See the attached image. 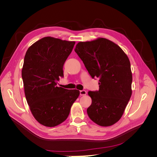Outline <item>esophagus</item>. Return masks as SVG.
<instances>
[{
    "label": "esophagus",
    "mask_w": 157,
    "mask_h": 157,
    "mask_svg": "<svg viewBox=\"0 0 157 157\" xmlns=\"http://www.w3.org/2000/svg\"><path fill=\"white\" fill-rule=\"evenodd\" d=\"M87 92L86 90H80V96H85V95H86Z\"/></svg>",
    "instance_id": "1"
}]
</instances>
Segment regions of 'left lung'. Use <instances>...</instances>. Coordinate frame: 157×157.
<instances>
[{
	"instance_id": "8db88e82",
	"label": "left lung",
	"mask_w": 157,
	"mask_h": 157,
	"mask_svg": "<svg viewBox=\"0 0 157 157\" xmlns=\"http://www.w3.org/2000/svg\"><path fill=\"white\" fill-rule=\"evenodd\" d=\"M75 51L92 78H99L98 91H89L92 104L87 109L93 122L109 126L121 119L132 96L130 60L119 46L104 38L80 42Z\"/></svg>"
}]
</instances>
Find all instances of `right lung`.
Segmentation results:
<instances>
[{
  "instance_id": "1",
  "label": "right lung",
  "mask_w": 157,
  "mask_h": 157,
  "mask_svg": "<svg viewBox=\"0 0 157 157\" xmlns=\"http://www.w3.org/2000/svg\"><path fill=\"white\" fill-rule=\"evenodd\" d=\"M75 44L46 36L31 45L25 54L21 76L27 102L33 117L45 126L54 127L67 119L80 94L79 90L57 86Z\"/></svg>"
}]
</instances>
